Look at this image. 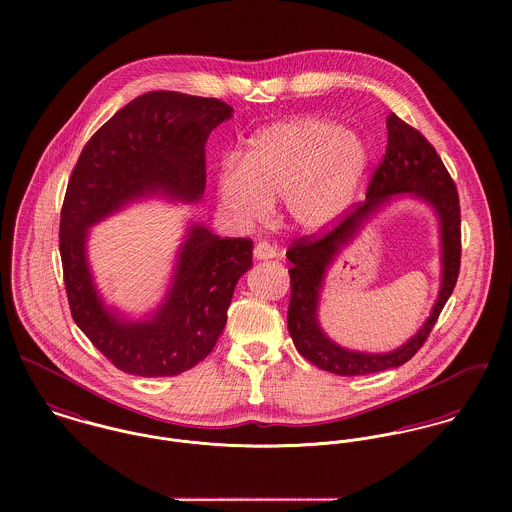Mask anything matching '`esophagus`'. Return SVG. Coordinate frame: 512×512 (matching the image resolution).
<instances>
[{"instance_id":"esophagus-1","label":"esophagus","mask_w":512,"mask_h":512,"mask_svg":"<svg viewBox=\"0 0 512 512\" xmlns=\"http://www.w3.org/2000/svg\"><path fill=\"white\" fill-rule=\"evenodd\" d=\"M276 248L274 246H270L268 242H258L256 246H254V258L256 260H270V258H276Z\"/></svg>"}]
</instances>
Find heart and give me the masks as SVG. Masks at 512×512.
<instances>
[{"label": "heart", "instance_id": "b5f03b06", "mask_svg": "<svg viewBox=\"0 0 512 512\" xmlns=\"http://www.w3.org/2000/svg\"><path fill=\"white\" fill-rule=\"evenodd\" d=\"M370 151L365 138L319 116H295L254 134L244 157H224L215 187L238 226L266 219L274 201L293 228L315 232L339 219L357 195Z\"/></svg>", "mask_w": 512, "mask_h": 512}]
</instances>
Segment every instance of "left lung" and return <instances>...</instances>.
<instances>
[{"label": "left lung", "instance_id": "obj_1", "mask_svg": "<svg viewBox=\"0 0 512 512\" xmlns=\"http://www.w3.org/2000/svg\"><path fill=\"white\" fill-rule=\"evenodd\" d=\"M388 146L374 171L363 203L353 205L337 226L319 238H299L288 250L292 299L288 329L303 359L339 376H359L396 368L410 361L438 321L439 313L455 288L461 260V215L455 183L441 163L434 146L394 112L386 120ZM410 194L430 204L440 222L442 284L431 317L404 346L388 354H361L337 346L318 325L316 309L324 274L334 256L384 204Z\"/></svg>", "mask_w": 512, "mask_h": 512}]
</instances>
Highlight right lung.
Listing matches in <instances>:
<instances>
[{"mask_svg": "<svg viewBox=\"0 0 512 512\" xmlns=\"http://www.w3.org/2000/svg\"><path fill=\"white\" fill-rule=\"evenodd\" d=\"M232 112L219 98L147 92L118 110L74 165L59 232L71 313L90 343L128 374L175 376L215 349L236 282L252 266V240L220 238L191 222L163 301L144 319H128L96 290L88 230L147 197L199 203L205 144Z\"/></svg>", "mask_w": 512, "mask_h": 512, "instance_id": "1", "label": "right lung"}]
</instances>
